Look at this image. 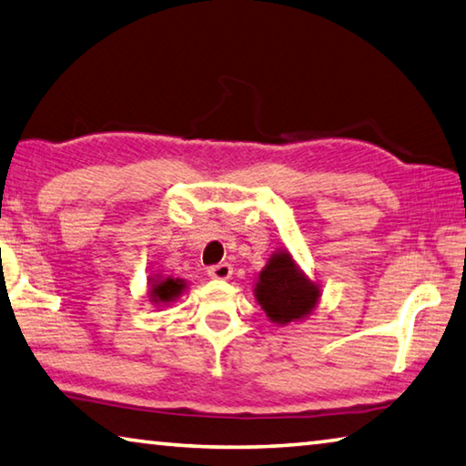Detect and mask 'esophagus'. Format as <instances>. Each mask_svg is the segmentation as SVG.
I'll return each instance as SVG.
<instances>
[{
  "label": "esophagus",
  "instance_id": "esophagus-1",
  "mask_svg": "<svg viewBox=\"0 0 466 466\" xmlns=\"http://www.w3.org/2000/svg\"><path fill=\"white\" fill-rule=\"evenodd\" d=\"M208 275L211 279H230L232 278V265L230 263L211 265L208 269Z\"/></svg>",
  "mask_w": 466,
  "mask_h": 466
}]
</instances>
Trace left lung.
Listing matches in <instances>:
<instances>
[{
    "instance_id": "8db88e82",
    "label": "left lung",
    "mask_w": 466,
    "mask_h": 466,
    "mask_svg": "<svg viewBox=\"0 0 466 466\" xmlns=\"http://www.w3.org/2000/svg\"><path fill=\"white\" fill-rule=\"evenodd\" d=\"M320 289L298 269L289 252L279 250L258 273L255 298L269 320L288 325L304 319L319 302Z\"/></svg>"
}]
</instances>
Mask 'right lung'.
Returning a JSON list of instances; mask_svg holds the SVG:
<instances>
[{
  "mask_svg": "<svg viewBox=\"0 0 466 466\" xmlns=\"http://www.w3.org/2000/svg\"><path fill=\"white\" fill-rule=\"evenodd\" d=\"M183 289H185L183 279H175V278L157 279V281L154 279L149 296H152V302L156 304H168V302H175V299L183 294Z\"/></svg>",
  "mask_w": 466,
  "mask_h": 466,
  "instance_id": "add662e5",
  "label": "right lung"
}]
</instances>
